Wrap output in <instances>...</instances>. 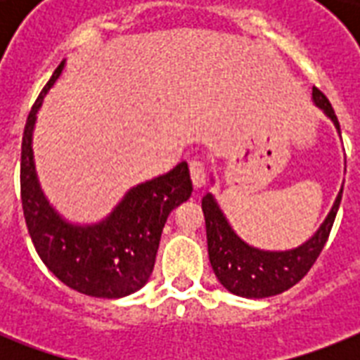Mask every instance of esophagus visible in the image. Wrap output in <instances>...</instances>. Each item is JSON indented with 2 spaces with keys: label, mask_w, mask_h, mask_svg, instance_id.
I'll list each match as a JSON object with an SVG mask.
<instances>
[{
  "label": "esophagus",
  "mask_w": 360,
  "mask_h": 360,
  "mask_svg": "<svg viewBox=\"0 0 360 360\" xmlns=\"http://www.w3.org/2000/svg\"><path fill=\"white\" fill-rule=\"evenodd\" d=\"M188 169H191L192 185L196 186V188L205 185V166H203L200 160H192V162L188 164Z\"/></svg>",
  "instance_id": "obj_1"
}]
</instances>
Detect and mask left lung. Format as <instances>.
Returning <instances> with one entry per match:
<instances>
[{
  "instance_id": "8db88e82",
  "label": "left lung",
  "mask_w": 360,
  "mask_h": 360,
  "mask_svg": "<svg viewBox=\"0 0 360 360\" xmlns=\"http://www.w3.org/2000/svg\"><path fill=\"white\" fill-rule=\"evenodd\" d=\"M314 103L329 115L340 132V123L329 98L314 87ZM344 191V188H342ZM342 191L318 233L304 245L288 252H263L248 246L233 233L211 194L202 200L207 230L209 262L226 290L239 297L263 299L278 295L301 282L323 250L342 202Z\"/></svg>"
}]
</instances>
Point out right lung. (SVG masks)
<instances>
[{
    "mask_svg": "<svg viewBox=\"0 0 360 360\" xmlns=\"http://www.w3.org/2000/svg\"><path fill=\"white\" fill-rule=\"evenodd\" d=\"M61 70L63 61L42 87L24 127L20 194L25 226L37 254L63 284L84 295L120 299L140 290L151 276L168 214L192 194L191 174L186 162L177 164L169 174L132 188L101 224H65L42 198L31 151L37 110Z\"/></svg>",
    "mask_w": 360,
    "mask_h": 360,
    "instance_id": "obj_1",
    "label": "right lung"
}]
</instances>
